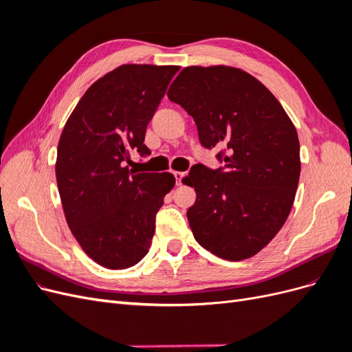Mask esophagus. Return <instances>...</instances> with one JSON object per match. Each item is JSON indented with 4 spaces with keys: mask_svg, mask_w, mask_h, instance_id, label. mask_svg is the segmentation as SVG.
Listing matches in <instances>:
<instances>
[{
    "mask_svg": "<svg viewBox=\"0 0 352 352\" xmlns=\"http://www.w3.org/2000/svg\"><path fill=\"white\" fill-rule=\"evenodd\" d=\"M173 176H175V179H176V185L177 186H180L182 185V182H184V179H185V173L184 172H173Z\"/></svg>",
    "mask_w": 352,
    "mask_h": 352,
    "instance_id": "1",
    "label": "esophagus"
}]
</instances>
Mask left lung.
<instances>
[{"label": "left lung", "instance_id": "left-lung-1", "mask_svg": "<svg viewBox=\"0 0 352 352\" xmlns=\"http://www.w3.org/2000/svg\"><path fill=\"white\" fill-rule=\"evenodd\" d=\"M194 117L199 142L223 148L225 166L190 168L188 208L194 238L229 261L260 252L289 216L301 173L300 141L289 116L264 85L229 66L185 67L167 92Z\"/></svg>", "mask_w": 352, "mask_h": 352}]
</instances>
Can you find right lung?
Returning a JSON list of instances; mask_svg holds the SVG:
<instances>
[{"label":"right lung","instance_id":"1","mask_svg":"<svg viewBox=\"0 0 352 352\" xmlns=\"http://www.w3.org/2000/svg\"><path fill=\"white\" fill-rule=\"evenodd\" d=\"M179 66L123 65L92 83L61 132L56 177L67 225L82 250L111 270L150 251L172 173H136L131 151L148 154L146 126Z\"/></svg>","mask_w":352,"mask_h":352}]
</instances>
